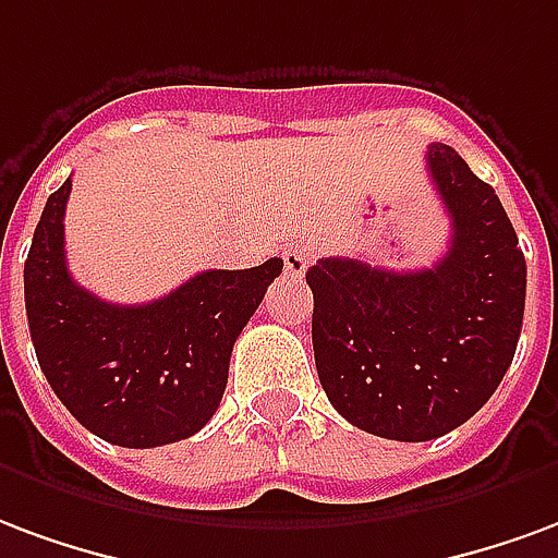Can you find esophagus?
Instances as JSON below:
<instances>
[{"mask_svg": "<svg viewBox=\"0 0 558 558\" xmlns=\"http://www.w3.org/2000/svg\"><path fill=\"white\" fill-rule=\"evenodd\" d=\"M282 264H284V274L291 276V279H300V276L306 274L308 264H312V255H308L306 246H288L282 252Z\"/></svg>", "mask_w": 558, "mask_h": 558, "instance_id": "obj_1", "label": "esophagus"}]
</instances>
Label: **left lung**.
Wrapping results in <instances>:
<instances>
[{
  "label": "left lung",
  "mask_w": 558,
  "mask_h": 558,
  "mask_svg": "<svg viewBox=\"0 0 558 558\" xmlns=\"http://www.w3.org/2000/svg\"><path fill=\"white\" fill-rule=\"evenodd\" d=\"M428 174L451 219L449 252L425 270L353 258L308 267L312 348L329 404L374 437L425 442L485 408L518 351L526 258L494 186L442 142Z\"/></svg>",
  "instance_id": "8db88e82"
}]
</instances>
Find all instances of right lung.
<instances>
[{
	"instance_id": "1",
	"label": "right lung",
	"mask_w": 558,
	"mask_h": 558,
	"mask_svg": "<svg viewBox=\"0 0 558 558\" xmlns=\"http://www.w3.org/2000/svg\"><path fill=\"white\" fill-rule=\"evenodd\" d=\"M68 195L71 178L47 198L23 267L40 372L71 416L112 446L154 449L193 437L217 413L231 348L282 274V258L205 270L154 303L116 306L68 270Z\"/></svg>"
}]
</instances>
